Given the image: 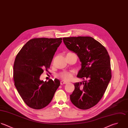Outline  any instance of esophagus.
<instances>
[{
  "mask_svg": "<svg viewBox=\"0 0 128 128\" xmlns=\"http://www.w3.org/2000/svg\"><path fill=\"white\" fill-rule=\"evenodd\" d=\"M68 83V82H65V81H61V82H60V84H61V85H63V84H67Z\"/></svg>",
  "mask_w": 128,
  "mask_h": 128,
  "instance_id": "obj_1",
  "label": "esophagus"
}]
</instances>
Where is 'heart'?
Here are the masks:
<instances>
[{"mask_svg":"<svg viewBox=\"0 0 128 128\" xmlns=\"http://www.w3.org/2000/svg\"><path fill=\"white\" fill-rule=\"evenodd\" d=\"M59 76L64 80L69 81L72 78L73 75H72V73L71 72H63L60 74Z\"/></svg>","mask_w":128,"mask_h":128,"instance_id":"b5f03b06","label":"heart"}]
</instances>
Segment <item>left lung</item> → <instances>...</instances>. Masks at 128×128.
I'll use <instances>...</instances> for the list:
<instances>
[{
	"label": "left lung",
	"instance_id": "obj_1",
	"mask_svg": "<svg viewBox=\"0 0 128 128\" xmlns=\"http://www.w3.org/2000/svg\"><path fill=\"white\" fill-rule=\"evenodd\" d=\"M63 40L81 62L77 77L86 79L74 84L71 101L79 109H90L101 99L111 79L110 56L105 47L93 37H71L63 38Z\"/></svg>",
	"mask_w": 128,
	"mask_h": 128
}]
</instances>
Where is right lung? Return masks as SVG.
<instances>
[{"label": "right lung", "instance_id": "add662e5", "mask_svg": "<svg viewBox=\"0 0 128 128\" xmlns=\"http://www.w3.org/2000/svg\"><path fill=\"white\" fill-rule=\"evenodd\" d=\"M62 39L40 38L28 41L17 54L13 66L14 85L29 107L41 109L51 101L60 86L59 80H40L44 69L50 68Z\"/></svg>", "mask_w": 128, "mask_h": 128}]
</instances>
